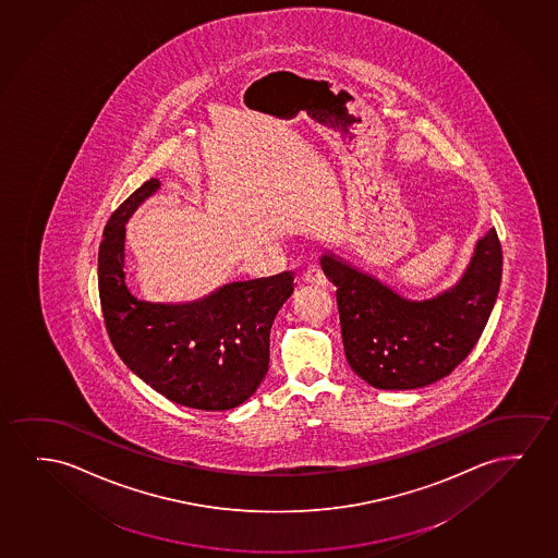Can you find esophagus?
<instances>
[{
	"mask_svg": "<svg viewBox=\"0 0 558 558\" xmlns=\"http://www.w3.org/2000/svg\"><path fill=\"white\" fill-rule=\"evenodd\" d=\"M304 281L310 284H315V287H327V277L323 275L322 267L319 266L307 267Z\"/></svg>",
	"mask_w": 558,
	"mask_h": 558,
	"instance_id": "34e87169",
	"label": "esophagus"
}]
</instances>
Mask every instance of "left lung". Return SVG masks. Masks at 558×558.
<instances>
[{
    "instance_id": "obj_1",
    "label": "left lung",
    "mask_w": 558,
    "mask_h": 558,
    "mask_svg": "<svg viewBox=\"0 0 558 558\" xmlns=\"http://www.w3.org/2000/svg\"><path fill=\"white\" fill-rule=\"evenodd\" d=\"M319 262L337 287L345 360L378 390H413L448 377L478 342L501 284L495 229L478 239L461 279L434 299H405L335 252Z\"/></svg>"
}]
</instances>
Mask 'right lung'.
I'll use <instances>...</instances> for the list:
<instances>
[{
    "label": "right lung",
    "instance_id": "right-lung-1",
    "mask_svg": "<svg viewBox=\"0 0 558 558\" xmlns=\"http://www.w3.org/2000/svg\"><path fill=\"white\" fill-rule=\"evenodd\" d=\"M160 189L150 178L110 216L99 246V299L120 360L165 398L201 411L239 408L269 369V330L291 299L289 271L220 287L189 304L135 299L126 287V223Z\"/></svg>",
    "mask_w": 558,
    "mask_h": 558
}]
</instances>
